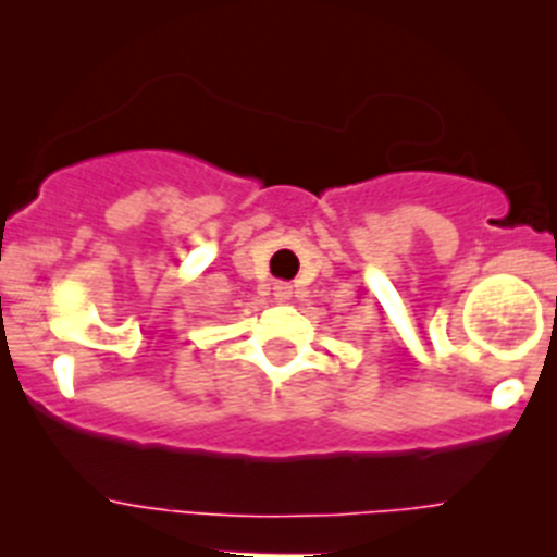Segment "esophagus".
I'll return each instance as SVG.
<instances>
[{
    "instance_id": "obj_1",
    "label": "esophagus",
    "mask_w": 557,
    "mask_h": 557,
    "mask_svg": "<svg viewBox=\"0 0 557 557\" xmlns=\"http://www.w3.org/2000/svg\"><path fill=\"white\" fill-rule=\"evenodd\" d=\"M273 295H275V301H289V295H293V287H289L287 282H275L273 287Z\"/></svg>"
}]
</instances>
